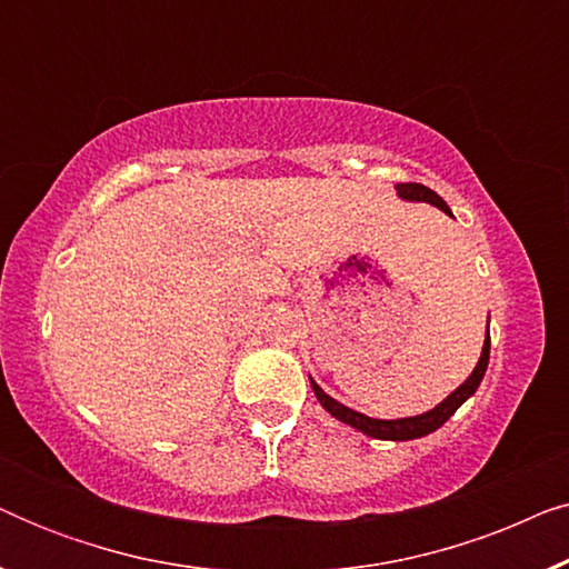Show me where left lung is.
I'll return each instance as SVG.
<instances>
[{"label":"left lung","instance_id":"1","mask_svg":"<svg viewBox=\"0 0 569 569\" xmlns=\"http://www.w3.org/2000/svg\"><path fill=\"white\" fill-rule=\"evenodd\" d=\"M396 191H399L401 199L427 201V204H435L438 209H442L446 214H450L446 201H442L438 193H435L432 189H427V186H422V183H399V186H396ZM450 217H453V214H450ZM487 362H489V329H487L485 349H481V357H479L477 368H473V372L469 376V380L458 386L456 391L450 393L446 401L438 403V407H435L432 411H425V415L407 417V419H370V417L360 415V411H352L349 407H345V403L333 401L329 393H323L321 388L316 386L313 378H310V386H313V393H316V399L321 401V407L329 411L331 417H337L339 422L355 427V430H360V432L370 435V438H378V440H415V438H422V435L435 432L438 427L446 425L448 419L456 415V409L461 407V403L479 388L481 378H485V372H487Z\"/></svg>","mask_w":569,"mask_h":569}]
</instances>
